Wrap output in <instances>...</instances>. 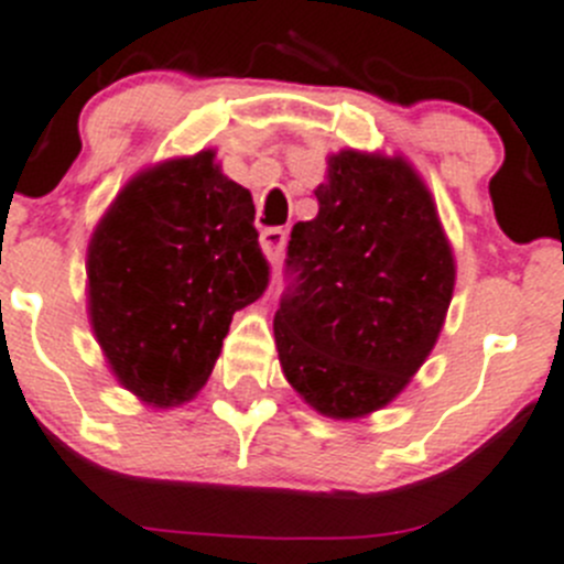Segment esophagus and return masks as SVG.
Segmentation results:
<instances>
[{
	"instance_id": "1",
	"label": "esophagus",
	"mask_w": 564,
	"mask_h": 564,
	"mask_svg": "<svg viewBox=\"0 0 564 564\" xmlns=\"http://www.w3.org/2000/svg\"><path fill=\"white\" fill-rule=\"evenodd\" d=\"M283 247H286V230H281V228L261 230V250H264V256L270 264H278V261H281Z\"/></svg>"
}]
</instances>
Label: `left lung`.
<instances>
[{"mask_svg": "<svg viewBox=\"0 0 564 564\" xmlns=\"http://www.w3.org/2000/svg\"><path fill=\"white\" fill-rule=\"evenodd\" d=\"M297 223L294 283L275 314L281 370L330 420H359L409 387L434 350L456 258L429 186L403 155L339 150Z\"/></svg>", "mask_w": 564, "mask_h": 564, "instance_id": "1", "label": "left lung"}]
</instances>
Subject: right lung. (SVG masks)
<instances>
[{
	"label": "right lung",
	"mask_w": 564,
	"mask_h": 564,
	"mask_svg": "<svg viewBox=\"0 0 564 564\" xmlns=\"http://www.w3.org/2000/svg\"><path fill=\"white\" fill-rule=\"evenodd\" d=\"M250 192L217 150L130 177L88 241V319L116 381L144 406L197 398L230 319L270 278Z\"/></svg>",
	"instance_id": "add662e5"
}]
</instances>
